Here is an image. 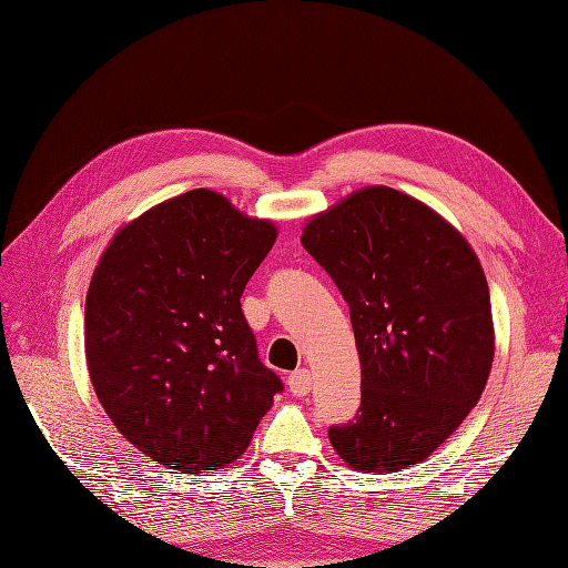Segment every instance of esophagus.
Here are the masks:
<instances>
[{"instance_id": "1", "label": "esophagus", "mask_w": 568, "mask_h": 568, "mask_svg": "<svg viewBox=\"0 0 568 568\" xmlns=\"http://www.w3.org/2000/svg\"><path fill=\"white\" fill-rule=\"evenodd\" d=\"M286 384H288V390L294 393L296 398H303V395H307V393H311V388H313L311 369H296V372H291Z\"/></svg>"}]
</instances>
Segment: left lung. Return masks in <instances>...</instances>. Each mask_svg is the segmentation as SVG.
<instances>
[{
  "label": "left lung",
  "instance_id": "1",
  "mask_svg": "<svg viewBox=\"0 0 568 568\" xmlns=\"http://www.w3.org/2000/svg\"><path fill=\"white\" fill-rule=\"evenodd\" d=\"M303 248L348 303L363 369L353 422L329 428L355 471L390 474L448 440L495 355L484 267L448 220L390 186H365L303 227Z\"/></svg>",
  "mask_w": 568,
  "mask_h": 568
}]
</instances>
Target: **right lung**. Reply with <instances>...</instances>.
<instances>
[{"label":"right lung","instance_id":"1","mask_svg":"<svg viewBox=\"0 0 568 568\" xmlns=\"http://www.w3.org/2000/svg\"><path fill=\"white\" fill-rule=\"evenodd\" d=\"M274 239L270 220L192 189L120 227L99 257L84 301L90 379L118 432L163 467H227L282 390L239 303Z\"/></svg>","mask_w":568,"mask_h":568}]
</instances>
